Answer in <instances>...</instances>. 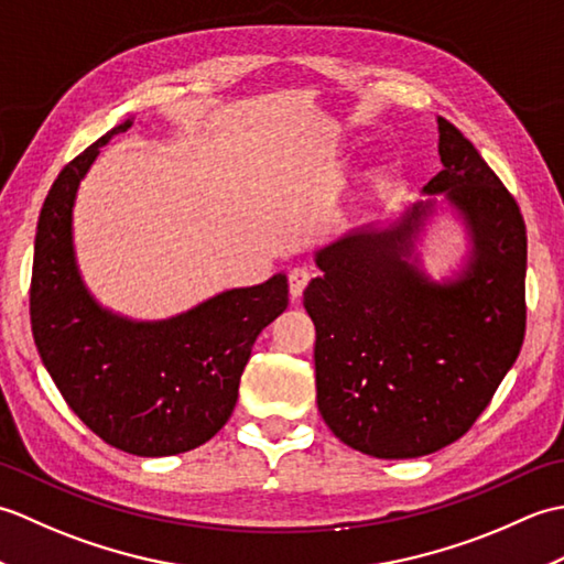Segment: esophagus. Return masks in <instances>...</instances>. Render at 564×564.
<instances>
[{"label": "esophagus", "mask_w": 564, "mask_h": 564, "mask_svg": "<svg viewBox=\"0 0 564 564\" xmlns=\"http://www.w3.org/2000/svg\"><path fill=\"white\" fill-rule=\"evenodd\" d=\"M310 279H313V273H310L305 267H297V269H293V271L289 273V289H291V295L295 297V301H297V297H301L303 291L307 289Z\"/></svg>", "instance_id": "1"}]
</instances>
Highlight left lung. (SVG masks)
Here are the masks:
<instances>
[{
    "instance_id": "left-lung-1",
    "label": "left lung",
    "mask_w": 564,
    "mask_h": 564,
    "mask_svg": "<svg viewBox=\"0 0 564 564\" xmlns=\"http://www.w3.org/2000/svg\"><path fill=\"white\" fill-rule=\"evenodd\" d=\"M443 170L382 230L315 251L303 305L315 322L317 406L332 434L373 458H419L458 441L517 361L525 332V225L517 200L458 128L438 118ZM471 251L431 282L415 239L437 196Z\"/></svg>"
}]
</instances>
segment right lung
Returning <instances> with one entry per match:
<instances>
[{"mask_svg":"<svg viewBox=\"0 0 564 564\" xmlns=\"http://www.w3.org/2000/svg\"><path fill=\"white\" fill-rule=\"evenodd\" d=\"M111 128L57 174L35 232L31 329L43 366L75 412L109 446L142 458L186 453L230 419L261 329L289 307V279L223 291L170 319L138 322L101 307L75 257L72 210Z\"/></svg>","mask_w":564,"mask_h":564,"instance_id":"obj_1","label":"right lung"}]
</instances>
